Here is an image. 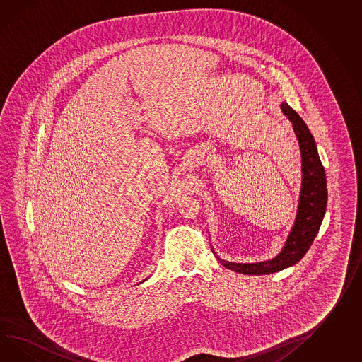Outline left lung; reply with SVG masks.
<instances>
[{
	"label": "left lung",
	"mask_w": 362,
	"mask_h": 362,
	"mask_svg": "<svg viewBox=\"0 0 362 362\" xmlns=\"http://www.w3.org/2000/svg\"><path fill=\"white\" fill-rule=\"evenodd\" d=\"M280 107L284 115L293 124V129L300 144L302 183L296 221L280 254L274 259L259 263H233L222 260L213 251L221 264L237 274L257 276L274 274L298 263L317 237L326 213L328 197L326 173L317 154L315 140L308 125L288 103L282 102Z\"/></svg>",
	"instance_id": "left-lung-1"
}]
</instances>
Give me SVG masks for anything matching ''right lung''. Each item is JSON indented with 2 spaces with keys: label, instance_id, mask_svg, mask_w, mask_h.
I'll list each match as a JSON object with an SVG mask.
<instances>
[{
  "label": "right lung",
  "instance_id": "right-lung-1",
  "mask_svg": "<svg viewBox=\"0 0 362 362\" xmlns=\"http://www.w3.org/2000/svg\"><path fill=\"white\" fill-rule=\"evenodd\" d=\"M144 281H145V280H144ZM144 281H142V282H144Z\"/></svg>",
  "mask_w": 362,
  "mask_h": 362
}]
</instances>
